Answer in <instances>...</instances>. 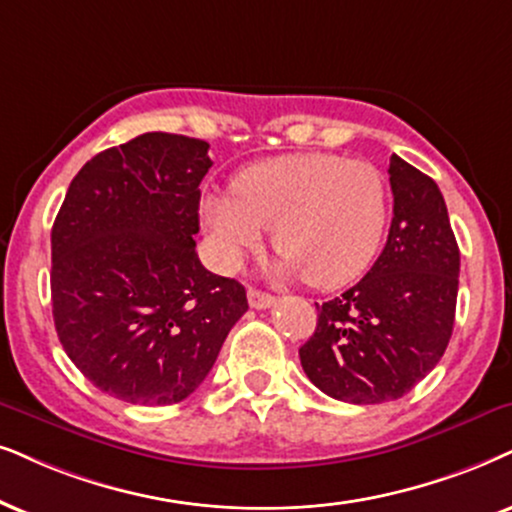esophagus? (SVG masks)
<instances>
[{
  "label": "esophagus",
  "instance_id": "34e87169",
  "mask_svg": "<svg viewBox=\"0 0 512 512\" xmlns=\"http://www.w3.org/2000/svg\"><path fill=\"white\" fill-rule=\"evenodd\" d=\"M248 302H250L252 309H269L271 304L276 302V297L269 295V293H262V290H257V288H250L248 290Z\"/></svg>",
  "mask_w": 512,
  "mask_h": 512
}]
</instances>
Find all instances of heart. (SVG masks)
<instances>
[{
	"instance_id": "obj_1",
	"label": "heart",
	"mask_w": 512,
	"mask_h": 512,
	"mask_svg": "<svg viewBox=\"0 0 512 512\" xmlns=\"http://www.w3.org/2000/svg\"><path fill=\"white\" fill-rule=\"evenodd\" d=\"M387 210L383 172L335 153L252 165L236 177L234 193H210L200 203L222 267L234 269L274 226L276 274L307 276L314 288L345 286L371 264Z\"/></svg>"
}]
</instances>
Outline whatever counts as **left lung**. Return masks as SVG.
<instances>
[{
    "label": "left lung",
    "instance_id": "1",
    "mask_svg": "<svg viewBox=\"0 0 512 512\" xmlns=\"http://www.w3.org/2000/svg\"><path fill=\"white\" fill-rule=\"evenodd\" d=\"M394 217L357 286L323 302L300 347L304 373L328 397L383 404L404 397L442 359L454 331L461 252L439 186L390 158Z\"/></svg>",
    "mask_w": 512,
    "mask_h": 512
}]
</instances>
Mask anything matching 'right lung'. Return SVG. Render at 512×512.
Listing matches in <instances>:
<instances>
[{
  "mask_svg": "<svg viewBox=\"0 0 512 512\" xmlns=\"http://www.w3.org/2000/svg\"><path fill=\"white\" fill-rule=\"evenodd\" d=\"M208 141L148 132L94 155L51 229L58 340L101 392L127 404L186 399L215 366L245 288L200 264Z\"/></svg>",
  "mask_w": 512,
  "mask_h": 512,
  "instance_id": "1",
  "label": "right lung"
}]
</instances>
